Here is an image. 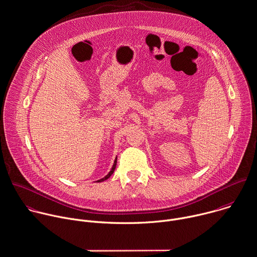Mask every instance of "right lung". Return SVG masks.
Returning <instances> with one entry per match:
<instances>
[{
  "label": "right lung",
  "instance_id": "obj_1",
  "mask_svg": "<svg viewBox=\"0 0 257 257\" xmlns=\"http://www.w3.org/2000/svg\"><path fill=\"white\" fill-rule=\"evenodd\" d=\"M115 166H116V159H115V161H114V164H113V166H112V168H111V170H110V171L108 172V174H106L103 178H101V179H98L97 180V182H101V181H103V180H105V179H107L112 173H113V171H114V170H115Z\"/></svg>",
  "mask_w": 257,
  "mask_h": 257
}]
</instances>
